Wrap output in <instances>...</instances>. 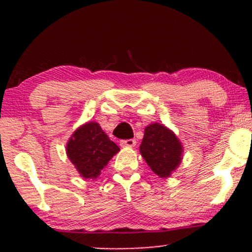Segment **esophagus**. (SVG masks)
<instances>
[{
	"instance_id": "1",
	"label": "esophagus",
	"mask_w": 252,
	"mask_h": 252,
	"mask_svg": "<svg viewBox=\"0 0 252 252\" xmlns=\"http://www.w3.org/2000/svg\"><path fill=\"white\" fill-rule=\"evenodd\" d=\"M121 146L122 147H135L136 141L134 138H130V140H122L121 141Z\"/></svg>"
}]
</instances>
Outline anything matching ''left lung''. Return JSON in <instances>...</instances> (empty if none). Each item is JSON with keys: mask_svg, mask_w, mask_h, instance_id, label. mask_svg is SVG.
I'll return each instance as SVG.
<instances>
[{"mask_svg": "<svg viewBox=\"0 0 252 252\" xmlns=\"http://www.w3.org/2000/svg\"><path fill=\"white\" fill-rule=\"evenodd\" d=\"M140 152L150 169L160 178L166 179L181 163L184 147L174 131L154 122L144 128Z\"/></svg>", "mask_w": 252, "mask_h": 252, "instance_id": "8db88e82", "label": "left lung"}]
</instances>
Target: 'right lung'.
Listing matches in <instances>:
<instances>
[{"label":"right lung","mask_w":252,"mask_h":252,"mask_svg":"<svg viewBox=\"0 0 252 252\" xmlns=\"http://www.w3.org/2000/svg\"><path fill=\"white\" fill-rule=\"evenodd\" d=\"M120 152L97 122H86L74 132L66 144V154L80 175L85 179H96L100 172Z\"/></svg>","instance_id":"1"}]
</instances>
